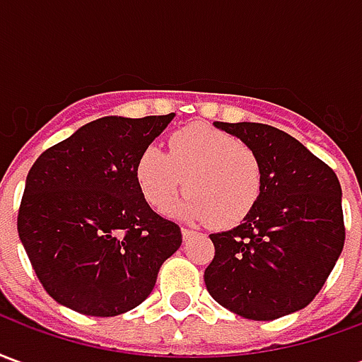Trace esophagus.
<instances>
[{
    "instance_id": "esophagus-1",
    "label": "esophagus",
    "mask_w": 362,
    "mask_h": 362,
    "mask_svg": "<svg viewBox=\"0 0 362 362\" xmlns=\"http://www.w3.org/2000/svg\"><path fill=\"white\" fill-rule=\"evenodd\" d=\"M194 235H196V230H194V228L182 227V236H184V238H189V236H194Z\"/></svg>"
}]
</instances>
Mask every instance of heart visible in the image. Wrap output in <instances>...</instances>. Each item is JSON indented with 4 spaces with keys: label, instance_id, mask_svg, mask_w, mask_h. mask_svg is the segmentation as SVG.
<instances>
[{
    "label": "heart",
    "instance_id": "obj_1",
    "mask_svg": "<svg viewBox=\"0 0 362 362\" xmlns=\"http://www.w3.org/2000/svg\"><path fill=\"white\" fill-rule=\"evenodd\" d=\"M135 178L143 197L166 211L186 182L182 213L213 227H235L258 204L264 186V163L252 145L204 124L180 127L168 137V151L147 147Z\"/></svg>",
    "mask_w": 362,
    "mask_h": 362
}]
</instances>
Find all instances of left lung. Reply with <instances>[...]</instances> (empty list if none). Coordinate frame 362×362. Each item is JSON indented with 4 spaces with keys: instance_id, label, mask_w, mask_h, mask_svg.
<instances>
[{
    "instance_id": "obj_1",
    "label": "left lung",
    "mask_w": 362,
    "mask_h": 362,
    "mask_svg": "<svg viewBox=\"0 0 362 362\" xmlns=\"http://www.w3.org/2000/svg\"><path fill=\"white\" fill-rule=\"evenodd\" d=\"M215 126L258 151L264 186L238 227L209 235V295L248 320H277L308 306L345 244L341 186L335 173L285 132L240 122Z\"/></svg>"
}]
</instances>
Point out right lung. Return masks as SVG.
I'll use <instances>...</instances> for the list:
<instances>
[{
  "instance_id": "add662e5",
  "label": "right lung",
  "mask_w": 362,
  "mask_h": 362,
  "mask_svg": "<svg viewBox=\"0 0 362 362\" xmlns=\"http://www.w3.org/2000/svg\"><path fill=\"white\" fill-rule=\"evenodd\" d=\"M173 118H98L28 170L17 230L56 303L98 318L124 314L180 248V227L151 209L135 178L139 155Z\"/></svg>"
}]
</instances>
